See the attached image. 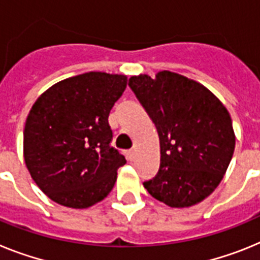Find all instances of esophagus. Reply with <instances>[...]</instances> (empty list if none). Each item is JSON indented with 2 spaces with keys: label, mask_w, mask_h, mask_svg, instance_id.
Returning <instances> with one entry per match:
<instances>
[{
  "label": "esophagus",
  "mask_w": 260,
  "mask_h": 260,
  "mask_svg": "<svg viewBox=\"0 0 260 260\" xmlns=\"http://www.w3.org/2000/svg\"><path fill=\"white\" fill-rule=\"evenodd\" d=\"M127 155H128V158H129L131 161H132V159H135V157H136V150H135V149H131Z\"/></svg>",
  "instance_id": "obj_1"
}]
</instances>
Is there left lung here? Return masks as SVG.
I'll use <instances>...</instances> for the list:
<instances>
[{
  "label": "left lung",
  "mask_w": 260,
  "mask_h": 260,
  "mask_svg": "<svg viewBox=\"0 0 260 260\" xmlns=\"http://www.w3.org/2000/svg\"><path fill=\"white\" fill-rule=\"evenodd\" d=\"M157 128L159 170L144 187L174 208L191 207L211 195L233 157L236 136L224 105L200 83L164 71L128 82Z\"/></svg>",
  "instance_id": "8db88e82"
}]
</instances>
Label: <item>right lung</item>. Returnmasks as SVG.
I'll use <instances>...</instances> for the list:
<instances>
[{
	"label": "right lung",
	"mask_w": 260,
	"mask_h": 260,
	"mask_svg": "<svg viewBox=\"0 0 260 260\" xmlns=\"http://www.w3.org/2000/svg\"><path fill=\"white\" fill-rule=\"evenodd\" d=\"M127 87V77L89 72L49 87L27 116V169L57 204L87 208L114 188L125 157L111 145L108 115Z\"/></svg>",
	"instance_id": "1"
}]
</instances>
